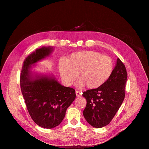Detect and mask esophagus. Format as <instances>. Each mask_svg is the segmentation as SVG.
Here are the masks:
<instances>
[{
	"mask_svg": "<svg viewBox=\"0 0 149 149\" xmlns=\"http://www.w3.org/2000/svg\"><path fill=\"white\" fill-rule=\"evenodd\" d=\"M76 96H77V97H80V96H81V92L76 90Z\"/></svg>",
	"mask_w": 149,
	"mask_h": 149,
	"instance_id": "obj_1",
	"label": "esophagus"
}]
</instances>
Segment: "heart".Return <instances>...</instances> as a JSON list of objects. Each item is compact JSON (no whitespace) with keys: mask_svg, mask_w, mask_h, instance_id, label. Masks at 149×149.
Listing matches in <instances>:
<instances>
[{"mask_svg":"<svg viewBox=\"0 0 149 149\" xmlns=\"http://www.w3.org/2000/svg\"><path fill=\"white\" fill-rule=\"evenodd\" d=\"M60 75L64 84L70 86L78 75L76 86L95 89L110 78L114 70V63L110 56L94 51H83L71 54L58 63Z\"/></svg>","mask_w":149,"mask_h":149,"instance_id":"b5f03b06","label":"heart"}]
</instances>
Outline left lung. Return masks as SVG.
I'll use <instances>...</instances> for the list:
<instances>
[{
    "instance_id": "obj_1",
    "label": "left lung",
    "mask_w": 149,
    "mask_h": 149,
    "mask_svg": "<svg viewBox=\"0 0 149 149\" xmlns=\"http://www.w3.org/2000/svg\"><path fill=\"white\" fill-rule=\"evenodd\" d=\"M127 70L117 59L113 73L101 86L83 93L86 100L83 116L87 122L95 128L107 125L115 116L125 96Z\"/></svg>"
}]
</instances>
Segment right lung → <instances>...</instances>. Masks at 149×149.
Wrapping results in <instances>:
<instances>
[{"label":"right lung","instance_id":"obj_1","mask_svg":"<svg viewBox=\"0 0 149 149\" xmlns=\"http://www.w3.org/2000/svg\"><path fill=\"white\" fill-rule=\"evenodd\" d=\"M50 47L36 49L24 62L20 85L27 109L33 121L39 126L53 128L61 123L67 108L76 98L73 88L62 86L53 77L39 76L33 79L31 66L49 56Z\"/></svg>","mask_w":149,"mask_h":149}]
</instances>
